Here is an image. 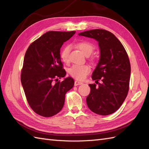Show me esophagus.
<instances>
[{"label":"esophagus","instance_id":"1","mask_svg":"<svg viewBox=\"0 0 149 149\" xmlns=\"http://www.w3.org/2000/svg\"><path fill=\"white\" fill-rule=\"evenodd\" d=\"M82 84L83 83L82 82H79V81H75V82H74V85H75V86H79V85H82Z\"/></svg>","mask_w":149,"mask_h":149}]
</instances>
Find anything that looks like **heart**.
<instances>
[{"instance_id": "1", "label": "heart", "mask_w": 149, "mask_h": 149, "mask_svg": "<svg viewBox=\"0 0 149 149\" xmlns=\"http://www.w3.org/2000/svg\"><path fill=\"white\" fill-rule=\"evenodd\" d=\"M76 45L86 55H91L95 48L94 45L92 43L87 41L78 42ZM70 51V47L69 46H65L61 50L60 58L63 62H66L69 59ZM94 58L93 57H92L91 58V60L94 61ZM90 71V67L88 65L81 64L74 65H72L70 68L69 70H68L72 77L77 80H83L86 77V75L89 73Z\"/></svg>"}]
</instances>
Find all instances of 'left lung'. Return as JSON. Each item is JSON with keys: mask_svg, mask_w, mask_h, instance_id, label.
<instances>
[{"mask_svg": "<svg viewBox=\"0 0 149 149\" xmlns=\"http://www.w3.org/2000/svg\"><path fill=\"white\" fill-rule=\"evenodd\" d=\"M79 35L96 40L100 48V58L92 75L98 86L89 84L87 104L97 114H112L120 108L128 93L131 67L127 53L120 40L107 30L92 29Z\"/></svg>", "mask_w": 149, "mask_h": 149, "instance_id": "1", "label": "left lung"}]
</instances>
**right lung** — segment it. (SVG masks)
<instances>
[{"label": "right lung", "instance_id": "1", "mask_svg": "<svg viewBox=\"0 0 149 149\" xmlns=\"http://www.w3.org/2000/svg\"><path fill=\"white\" fill-rule=\"evenodd\" d=\"M75 31H48L29 46L25 53L21 81L26 100L36 114L44 117L55 115L62 110L65 96L74 86L71 77L60 82L66 72L60 50Z\"/></svg>", "mask_w": 149, "mask_h": 149}]
</instances>
